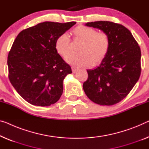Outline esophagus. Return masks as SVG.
I'll use <instances>...</instances> for the list:
<instances>
[{
	"label": "esophagus",
	"instance_id": "34e87169",
	"mask_svg": "<svg viewBox=\"0 0 149 149\" xmlns=\"http://www.w3.org/2000/svg\"><path fill=\"white\" fill-rule=\"evenodd\" d=\"M72 73L73 74H75V73H76V72L77 70H78V68H75V67H72Z\"/></svg>",
	"mask_w": 149,
	"mask_h": 149
}]
</instances>
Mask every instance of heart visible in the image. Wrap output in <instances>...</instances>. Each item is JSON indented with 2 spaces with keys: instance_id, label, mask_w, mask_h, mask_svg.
Segmentation results:
<instances>
[{
  "instance_id": "b5f03b06",
  "label": "heart",
  "mask_w": 149,
  "mask_h": 149,
  "mask_svg": "<svg viewBox=\"0 0 149 149\" xmlns=\"http://www.w3.org/2000/svg\"><path fill=\"white\" fill-rule=\"evenodd\" d=\"M74 41L80 42L77 54L66 58L68 63L75 66H97L107 56L110 47V37L105 32H97L96 29L79 25L72 30ZM55 49L65 58L71 51L70 39L65 33L59 35L55 41Z\"/></svg>"
}]
</instances>
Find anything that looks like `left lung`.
Masks as SVG:
<instances>
[{"mask_svg":"<svg viewBox=\"0 0 149 149\" xmlns=\"http://www.w3.org/2000/svg\"><path fill=\"white\" fill-rule=\"evenodd\" d=\"M109 35L110 47L105 59L94 70H87L84 82L86 96L94 103L111 106L129 94L141 72V49L132 33L125 26L110 21L87 23Z\"/></svg>","mask_w":149,"mask_h":149,"instance_id":"8db88e82","label":"left lung"}]
</instances>
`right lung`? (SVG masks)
I'll return each mask as SVG.
<instances>
[{
    "label": "right lung",
    "instance_id": "right-lung-1",
    "mask_svg": "<svg viewBox=\"0 0 149 149\" xmlns=\"http://www.w3.org/2000/svg\"><path fill=\"white\" fill-rule=\"evenodd\" d=\"M75 23L43 22L23 30L13 42L8 55V78L27 102L48 106L60 98L63 81L72 69L57 53L55 41Z\"/></svg>",
    "mask_w": 149,
    "mask_h": 149
}]
</instances>
